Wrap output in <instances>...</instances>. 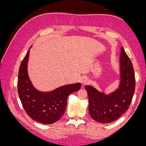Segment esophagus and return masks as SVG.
Wrapping results in <instances>:
<instances>
[{
    "label": "esophagus",
    "mask_w": 146,
    "mask_h": 146,
    "mask_svg": "<svg viewBox=\"0 0 146 146\" xmlns=\"http://www.w3.org/2000/svg\"><path fill=\"white\" fill-rule=\"evenodd\" d=\"M81 83L82 84V85H85L89 83V80H88V78L86 77H83L81 79Z\"/></svg>",
    "instance_id": "esophagus-1"
}]
</instances>
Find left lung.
Masks as SVG:
<instances>
[{
    "label": "left lung",
    "instance_id": "obj_1",
    "mask_svg": "<svg viewBox=\"0 0 146 146\" xmlns=\"http://www.w3.org/2000/svg\"><path fill=\"white\" fill-rule=\"evenodd\" d=\"M119 81L116 89L105 93L90 85L85 86L89 99V113L99 123L116 120L129 108L135 90L133 64L122 46L119 59Z\"/></svg>",
    "mask_w": 146,
    "mask_h": 146
}]
</instances>
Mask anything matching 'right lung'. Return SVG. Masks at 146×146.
Masks as SVG:
<instances>
[{
	"label": "right lung",
	"instance_id": "right-lung-1",
	"mask_svg": "<svg viewBox=\"0 0 146 146\" xmlns=\"http://www.w3.org/2000/svg\"><path fill=\"white\" fill-rule=\"evenodd\" d=\"M20 65L17 91L24 109L28 115L42 123L50 124L58 121L65 111L69 94L78 91L81 83L69 84L48 92L41 91L34 86L28 72L30 49Z\"/></svg>",
	"mask_w": 146,
	"mask_h": 146
}]
</instances>
